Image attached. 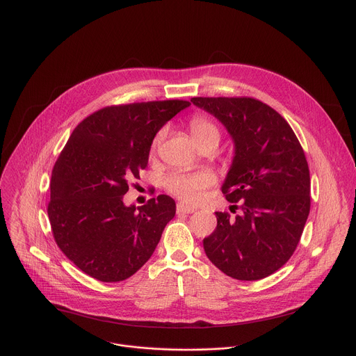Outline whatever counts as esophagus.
<instances>
[{"label": "esophagus", "instance_id": "obj_1", "mask_svg": "<svg viewBox=\"0 0 356 356\" xmlns=\"http://www.w3.org/2000/svg\"><path fill=\"white\" fill-rule=\"evenodd\" d=\"M195 207H191V206H186L184 203H178L177 204V211L178 213H184V214H191V213H195Z\"/></svg>", "mask_w": 356, "mask_h": 356}]
</instances>
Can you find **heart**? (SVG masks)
I'll return each instance as SVG.
<instances>
[{
  "mask_svg": "<svg viewBox=\"0 0 356 356\" xmlns=\"http://www.w3.org/2000/svg\"><path fill=\"white\" fill-rule=\"evenodd\" d=\"M191 135L196 145L209 139H220L218 128L204 117H195L191 121ZM163 138V132L157 134L153 142V147L159 145ZM216 178L209 171L199 172H177L167 178V189L186 203H195L200 199L202 192L214 184Z\"/></svg>",
  "mask_w": 356,
  "mask_h": 356,
  "instance_id": "heart-1",
  "label": "heart"
}]
</instances>
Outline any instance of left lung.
Masks as SVG:
<instances>
[{
	"mask_svg": "<svg viewBox=\"0 0 356 356\" xmlns=\"http://www.w3.org/2000/svg\"><path fill=\"white\" fill-rule=\"evenodd\" d=\"M191 102L217 118L231 136L234 157L221 191L241 207L234 218L216 213L217 227L203 239L204 252L232 278L261 280L288 261L307 220L310 177L305 153L288 122L259 100Z\"/></svg>",
	"mask_w": 356,
	"mask_h": 356,
	"instance_id": "1",
	"label": "left lung"
}]
</instances>
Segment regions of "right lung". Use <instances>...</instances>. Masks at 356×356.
I'll list each match as a JSON object with an SVG mask.
<instances>
[{"label": "right lung", "mask_w": 356, "mask_h": 356, "mask_svg": "<svg viewBox=\"0 0 356 356\" xmlns=\"http://www.w3.org/2000/svg\"><path fill=\"white\" fill-rule=\"evenodd\" d=\"M189 106L167 100L106 107L70 136L51 174L47 211L57 245L88 275L122 281L153 254L175 202L160 195L136 207L124 195L147 167L157 132Z\"/></svg>", "instance_id": "add662e5"}]
</instances>
